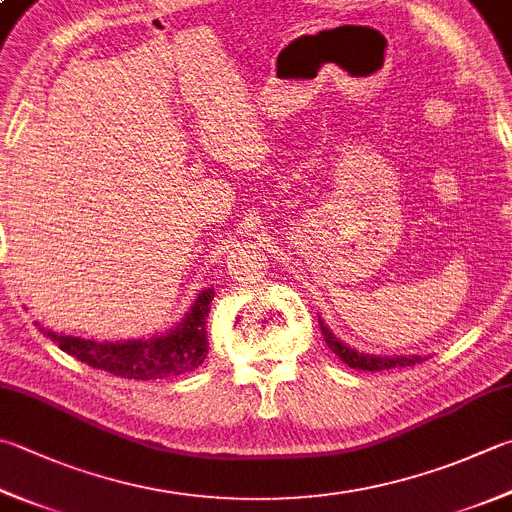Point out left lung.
Here are the masks:
<instances>
[{"label":"left lung","instance_id":"8db88e82","mask_svg":"<svg viewBox=\"0 0 512 512\" xmlns=\"http://www.w3.org/2000/svg\"><path fill=\"white\" fill-rule=\"evenodd\" d=\"M318 325H321V332L325 336V343L330 350L339 356L343 363L350 365L354 370H368V372H381V370H392V368H406V365L421 363V356H372V354H361L341 343L336 336L327 330L321 318H318Z\"/></svg>","mask_w":512,"mask_h":512}]
</instances>
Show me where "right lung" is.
Returning a JSON list of instances; mask_svg holds the SVG:
<instances>
[{
  "label": "right lung",
  "mask_w": 512,
  "mask_h": 512,
  "mask_svg": "<svg viewBox=\"0 0 512 512\" xmlns=\"http://www.w3.org/2000/svg\"><path fill=\"white\" fill-rule=\"evenodd\" d=\"M214 301V287L202 292L182 323L165 336L151 341L127 343H95L77 336H62L42 330L44 336L60 345V350L77 361L104 370L113 376L133 381L169 379L196 370L207 359V316Z\"/></svg>",
  "instance_id": "right-lung-1"
}]
</instances>
